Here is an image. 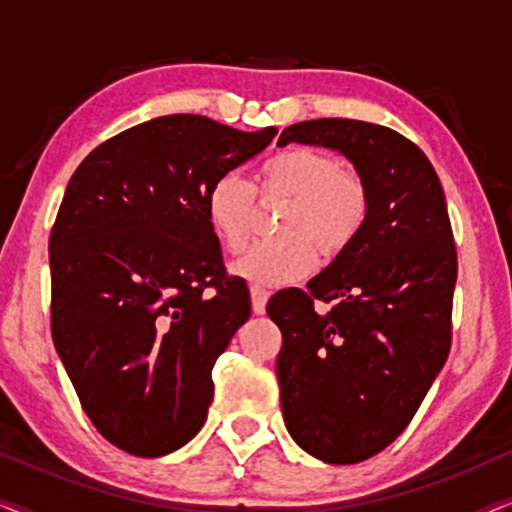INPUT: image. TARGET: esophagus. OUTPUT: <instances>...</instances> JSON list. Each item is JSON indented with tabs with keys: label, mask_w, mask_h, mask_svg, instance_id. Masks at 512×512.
I'll use <instances>...</instances> for the list:
<instances>
[{
	"label": "esophagus",
	"mask_w": 512,
	"mask_h": 512,
	"mask_svg": "<svg viewBox=\"0 0 512 512\" xmlns=\"http://www.w3.org/2000/svg\"><path fill=\"white\" fill-rule=\"evenodd\" d=\"M249 293H251V310H254V314H263L265 305H268L270 291L263 289V286H251Z\"/></svg>",
	"instance_id": "obj_1"
}]
</instances>
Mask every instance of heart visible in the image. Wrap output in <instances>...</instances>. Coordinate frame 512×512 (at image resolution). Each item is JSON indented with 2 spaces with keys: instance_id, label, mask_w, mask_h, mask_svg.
Here are the masks:
<instances>
[{
  "instance_id": "b5f03b06",
  "label": "heart",
  "mask_w": 512,
  "mask_h": 512,
  "mask_svg": "<svg viewBox=\"0 0 512 512\" xmlns=\"http://www.w3.org/2000/svg\"><path fill=\"white\" fill-rule=\"evenodd\" d=\"M263 195H284L279 230L230 265L233 275L251 284L282 286L305 277L324 256H338L366 226L370 195L359 174L340 170L326 153L314 149L279 151L258 167ZM207 221L228 251H240L254 226V186L235 172L216 177L205 195Z\"/></svg>"
}]
</instances>
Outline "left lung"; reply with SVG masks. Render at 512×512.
I'll use <instances>...</instances> for the list:
<instances>
[{"label": "left lung", "instance_id": "8db88e82", "mask_svg": "<svg viewBox=\"0 0 512 512\" xmlns=\"http://www.w3.org/2000/svg\"><path fill=\"white\" fill-rule=\"evenodd\" d=\"M324 146L354 165L368 221L307 291L270 298L282 331L279 398L291 438L326 464H356L401 436L452 340L457 249L445 193L417 144L384 125L317 118L277 146ZM335 299L328 313L313 300Z\"/></svg>", "mask_w": 512, "mask_h": 512}]
</instances>
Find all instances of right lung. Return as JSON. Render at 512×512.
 Here are the masks:
<instances>
[{
    "instance_id": "1",
    "label": "right lung",
    "mask_w": 512,
    "mask_h": 512,
    "mask_svg": "<svg viewBox=\"0 0 512 512\" xmlns=\"http://www.w3.org/2000/svg\"><path fill=\"white\" fill-rule=\"evenodd\" d=\"M275 135L158 116L97 146L69 179L48 240L53 345L90 422L128 454L163 457L205 424L214 361L251 314L205 195Z\"/></svg>"
}]
</instances>
